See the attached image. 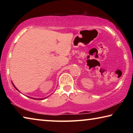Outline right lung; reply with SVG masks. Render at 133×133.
<instances>
[{"instance_id":"add662e5","label":"right lung","mask_w":133,"mask_h":133,"mask_svg":"<svg viewBox=\"0 0 133 133\" xmlns=\"http://www.w3.org/2000/svg\"><path fill=\"white\" fill-rule=\"evenodd\" d=\"M12 84H13V86H14V87H15V88L16 89L17 91H19V90H17V89L16 88V87L15 86V85L13 84V83H12ZM30 98H33V99H35V100H39H39H43V99H44V98H47V97H45V98H31V97H30Z\"/></svg>"}]
</instances>
